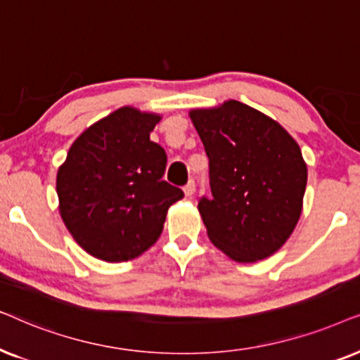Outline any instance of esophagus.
<instances>
[{
	"label": "esophagus",
	"mask_w": 360,
	"mask_h": 360,
	"mask_svg": "<svg viewBox=\"0 0 360 360\" xmlns=\"http://www.w3.org/2000/svg\"><path fill=\"white\" fill-rule=\"evenodd\" d=\"M194 191H195V181L194 179H189V183L184 186V194L189 198V195L194 194Z\"/></svg>",
	"instance_id": "1"
}]
</instances>
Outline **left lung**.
Returning <instances> with one entry per match:
<instances>
[{
	"label": "left lung",
	"instance_id": "obj_1",
	"mask_svg": "<svg viewBox=\"0 0 360 360\" xmlns=\"http://www.w3.org/2000/svg\"><path fill=\"white\" fill-rule=\"evenodd\" d=\"M191 118L209 158L212 194L198 207L210 242L236 262L270 257L301 215L308 169L298 143L237 100L193 110Z\"/></svg>",
	"mask_w": 360,
	"mask_h": 360
}]
</instances>
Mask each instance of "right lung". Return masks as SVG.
Masks as SVG:
<instances>
[{
    "mask_svg": "<svg viewBox=\"0 0 360 360\" xmlns=\"http://www.w3.org/2000/svg\"><path fill=\"white\" fill-rule=\"evenodd\" d=\"M160 117L123 107L85 130L57 172L60 215L77 243L105 262L131 260L161 236L183 189L162 179L167 156L150 140Z\"/></svg>",
    "mask_w": 360,
    "mask_h": 360,
    "instance_id": "1",
    "label": "right lung"
}]
</instances>
